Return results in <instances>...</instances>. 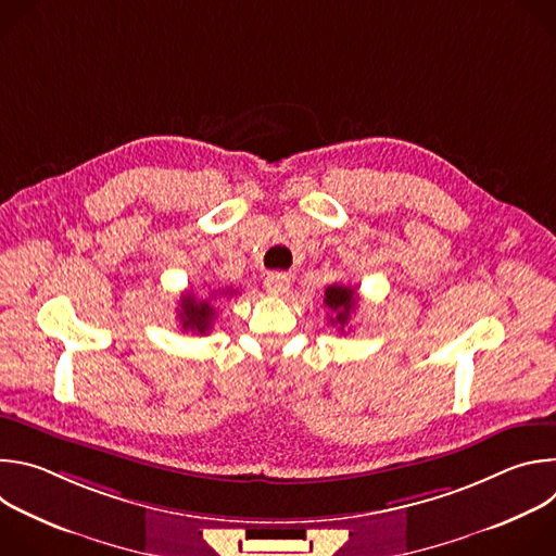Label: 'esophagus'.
Wrapping results in <instances>:
<instances>
[{
    "mask_svg": "<svg viewBox=\"0 0 556 556\" xmlns=\"http://www.w3.org/2000/svg\"><path fill=\"white\" fill-rule=\"evenodd\" d=\"M264 288L268 294L273 296H279L283 292L290 290V277L286 273H270L266 279H264Z\"/></svg>",
    "mask_w": 556,
    "mask_h": 556,
    "instance_id": "obj_1",
    "label": "esophagus"
}]
</instances>
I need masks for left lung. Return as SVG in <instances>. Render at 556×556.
<instances>
[{
	"label": "left lung",
	"mask_w": 556,
	"mask_h": 556,
	"mask_svg": "<svg viewBox=\"0 0 556 556\" xmlns=\"http://www.w3.org/2000/svg\"><path fill=\"white\" fill-rule=\"evenodd\" d=\"M356 301H358V296L352 286H339V283L328 286L324 303L334 312V316H330V324L339 326L343 330L356 307Z\"/></svg>",
	"instance_id": "1"
}]
</instances>
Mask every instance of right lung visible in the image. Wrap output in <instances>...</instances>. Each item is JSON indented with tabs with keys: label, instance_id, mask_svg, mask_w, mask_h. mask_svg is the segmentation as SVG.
Returning a JSON list of instances; mask_svg holds the SVG:
<instances>
[{
	"label": "right lung",
	"instance_id": "add662e5",
	"mask_svg": "<svg viewBox=\"0 0 556 556\" xmlns=\"http://www.w3.org/2000/svg\"><path fill=\"white\" fill-rule=\"evenodd\" d=\"M224 292V290H222ZM224 294H237L235 290H226ZM178 319L182 330H191L193 334H206L213 326L215 319V307L211 305L208 299L198 301L193 292H187L180 296V307H178Z\"/></svg>",
	"mask_w": 556,
	"mask_h": 556
}]
</instances>
